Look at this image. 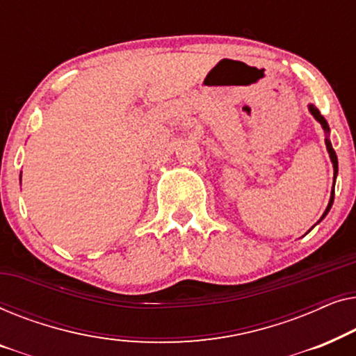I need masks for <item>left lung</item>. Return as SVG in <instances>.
<instances>
[{"mask_svg":"<svg viewBox=\"0 0 356 356\" xmlns=\"http://www.w3.org/2000/svg\"><path fill=\"white\" fill-rule=\"evenodd\" d=\"M309 111H311V115H313L314 118L319 121L321 126H323V129L325 131V134H329V124H327V121H325L324 116L319 113V110L316 108L314 105H309ZM325 147H327L329 157H330V160H332V165H334V184H335V177H337V172H339V162H337V155H335V150L332 149V144H330L329 138H325ZM332 204H334V188H332V193H330V201H329V204H327V209H325V212L323 213V217L319 218V222L323 220V218H324L325 216H327V212L330 211V207H332ZM319 222H318V223H319Z\"/></svg>","mask_w":356,"mask_h":356,"instance_id":"1","label":"left lung"}]
</instances>
